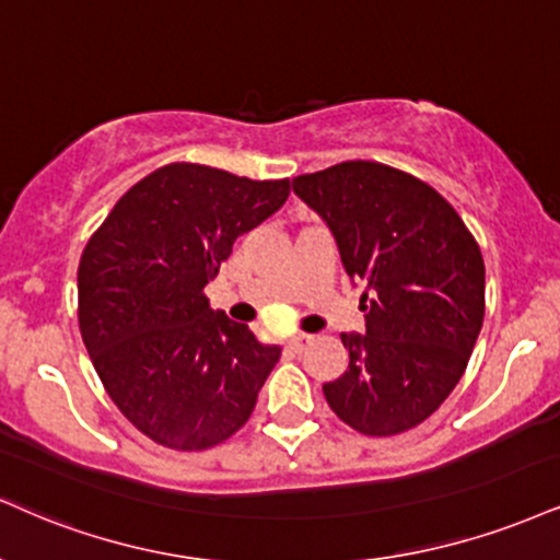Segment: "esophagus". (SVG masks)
<instances>
[{"mask_svg": "<svg viewBox=\"0 0 560 560\" xmlns=\"http://www.w3.org/2000/svg\"><path fill=\"white\" fill-rule=\"evenodd\" d=\"M313 345V336L310 334H298V336H292V339H289V349H292V352H305V349Z\"/></svg>", "mask_w": 560, "mask_h": 560, "instance_id": "1", "label": "esophagus"}]
</instances>
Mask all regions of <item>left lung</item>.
Masks as SVG:
<instances>
[{"label": "left lung", "mask_w": 560, "mask_h": 560, "mask_svg": "<svg viewBox=\"0 0 560 560\" xmlns=\"http://www.w3.org/2000/svg\"><path fill=\"white\" fill-rule=\"evenodd\" d=\"M292 190L365 284V336L341 334L349 368L323 383L328 407L365 435L412 430L446 401L480 336V247L433 187L378 161L302 174Z\"/></svg>", "instance_id": "8db88e82"}]
</instances>
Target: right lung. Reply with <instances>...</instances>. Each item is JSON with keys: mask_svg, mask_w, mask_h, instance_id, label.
Masks as SVG:
<instances>
[{"mask_svg": "<svg viewBox=\"0 0 560 560\" xmlns=\"http://www.w3.org/2000/svg\"><path fill=\"white\" fill-rule=\"evenodd\" d=\"M287 198L289 179L170 164L132 185L88 240L83 345L119 412L161 446H219L250 420L281 347L211 310L203 289L234 240Z\"/></svg>", "mask_w": 560, "mask_h": 560, "instance_id": "right-lung-1", "label": "right lung"}]
</instances>
